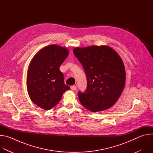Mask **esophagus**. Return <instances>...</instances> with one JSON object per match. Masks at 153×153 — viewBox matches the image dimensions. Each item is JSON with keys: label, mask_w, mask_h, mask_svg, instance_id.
Returning <instances> with one entry per match:
<instances>
[{"label": "esophagus", "mask_w": 153, "mask_h": 153, "mask_svg": "<svg viewBox=\"0 0 153 153\" xmlns=\"http://www.w3.org/2000/svg\"><path fill=\"white\" fill-rule=\"evenodd\" d=\"M71 89L72 90H76L77 89V86H75V85H73V86H71Z\"/></svg>", "instance_id": "34e87169"}]
</instances>
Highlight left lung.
I'll return each instance as SVG.
<instances>
[{
	"label": "left lung",
	"mask_w": 153,
	"mask_h": 153,
	"mask_svg": "<svg viewBox=\"0 0 153 153\" xmlns=\"http://www.w3.org/2000/svg\"><path fill=\"white\" fill-rule=\"evenodd\" d=\"M73 53L85 71L87 86L79 91L81 104L92 112L111 108L119 99L125 83V70L119 54L108 46L76 48Z\"/></svg>",
	"instance_id": "1"
}]
</instances>
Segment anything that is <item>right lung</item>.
I'll return each mask as SVG.
<instances>
[{"label":"right lung","mask_w":153,"mask_h":153,"mask_svg":"<svg viewBox=\"0 0 153 153\" xmlns=\"http://www.w3.org/2000/svg\"><path fill=\"white\" fill-rule=\"evenodd\" d=\"M69 51L63 47L52 45L40 50L33 57L27 73V90L36 105L49 110L57 105L63 94L70 90L65 85L61 64Z\"/></svg>","instance_id":"obj_1"}]
</instances>
